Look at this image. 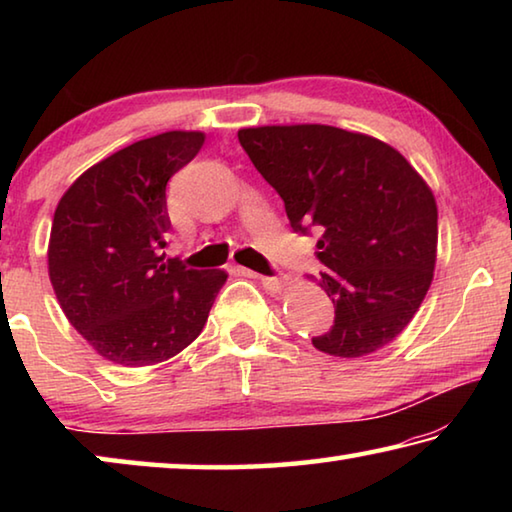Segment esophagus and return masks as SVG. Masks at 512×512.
<instances>
[{
    "label": "esophagus",
    "instance_id": "1",
    "mask_svg": "<svg viewBox=\"0 0 512 512\" xmlns=\"http://www.w3.org/2000/svg\"><path fill=\"white\" fill-rule=\"evenodd\" d=\"M248 275H253V277H257L259 282L264 284V289L266 291H271V293H280L284 287H287L289 284V280H287V275H277V277H266V275H255V273H248Z\"/></svg>",
    "mask_w": 512,
    "mask_h": 512
}]
</instances>
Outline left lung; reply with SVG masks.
<instances>
[{
  "label": "left lung",
  "instance_id": "left-lung-1",
  "mask_svg": "<svg viewBox=\"0 0 512 512\" xmlns=\"http://www.w3.org/2000/svg\"><path fill=\"white\" fill-rule=\"evenodd\" d=\"M250 162L296 232L314 228L320 287L334 325L311 339L332 357H366L411 323L431 287L436 198L409 160L377 137L323 124L241 128Z\"/></svg>",
  "mask_w": 512,
  "mask_h": 512
}]
</instances>
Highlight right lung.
Wrapping results in <instances>:
<instances>
[{"instance_id":"obj_1","label":"right lung","mask_w":512,"mask_h":512,"mask_svg":"<svg viewBox=\"0 0 512 512\" xmlns=\"http://www.w3.org/2000/svg\"><path fill=\"white\" fill-rule=\"evenodd\" d=\"M201 131L140 140L90 167L56 207L49 280L60 309L103 359L140 368L203 332L228 273L164 259L167 183L196 158Z\"/></svg>"}]
</instances>
